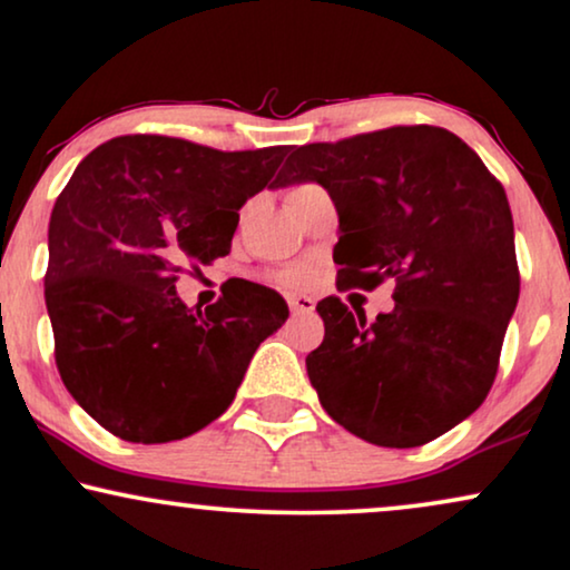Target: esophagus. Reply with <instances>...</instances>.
<instances>
[{
  "label": "esophagus",
  "instance_id": "obj_1",
  "mask_svg": "<svg viewBox=\"0 0 570 570\" xmlns=\"http://www.w3.org/2000/svg\"><path fill=\"white\" fill-rule=\"evenodd\" d=\"M289 307L292 313H313L315 311V299L307 297V294H289Z\"/></svg>",
  "mask_w": 570,
  "mask_h": 570
}]
</instances>
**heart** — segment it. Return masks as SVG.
I'll return each instance as SVG.
<instances>
[{"label": "heart", "mask_w": 570, "mask_h": 570, "mask_svg": "<svg viewBox=\"0 0 570 570\" xmlns=\"http://www.w3.org/2000/svg\"><path fill=\"white\" fill-rule=\"evenodd\" d=\"M286 281H303L305 278V271H299V267H292V271H284L281 273Z\"/></svg>", "instance_id": "heart-1"}]
</instances>
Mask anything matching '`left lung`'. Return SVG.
Returning a JSON list of instances; mask_svg holds the SVG:
<instances>
[{
  "label": "left lung",
  "mask_w": 570,
  "mask_h": 570,
  "mask_svg": "<svg viewBox=\"0 0 570 570\" xmlns=\"http://www.w3.org/2000/svg\"><path fill=\"white\" fill-rule=\"evenodd\" d=\"M318 183L340 215L342 289L395 278L368 324L340 297L315 305L326 334L305 358L321 406L347 433L414 449L489 395L520 273L502 183L441 127H390L294 148L276 185Z\"/></svg>",
  "instance_id": "left-lung-1"
}]
</instances>
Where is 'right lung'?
I'll list each match as a JSON object with an SVG mask.
<instances>
[{
	"instance_id": "1",
	"label": "right lung",
	"mask_w": 570,
	"mask_h": 570,
	"mask_svg": "<svg viewBox=\"0 0 570 570\" xmlns=\"http://www.w3.org/2000/svg\"><path fill=\"white\" fill-rule=\"evenodd\" d=\"M286 146L215 150L125 135L85 156L50 217L45 303L73 401L129 443L180 441L230 406L259 342L289 307L236 281L207 311L177 297L185 265L230 252L238 209Z\"/></svg>"
}]
</instances>
